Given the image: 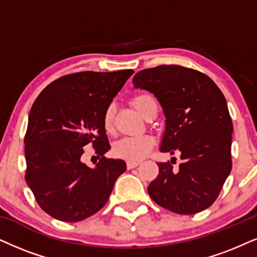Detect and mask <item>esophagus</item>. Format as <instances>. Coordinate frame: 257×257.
Instances as JSON below:
<instances>
[{
	"instance_id": "esophagus-1",
	"label": "esophagus",
	"mask_w": 257,
	"mask_h": 257,
	"mask_svg": "<svg viewBox=\"0 0 257 257\" xmlns=\"http://www.w3.org/2000/svg\"><path fill=\"white\" fill-rule=\"evenodd\" d=\"M139 165H140V162H134V161H128V162H126V167H128V170H132V168L138 167Z\"/></svg>"
}]
</instances>
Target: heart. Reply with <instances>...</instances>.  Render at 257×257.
I'll use <instances>...</instances> for the list:
<instances>
[{
	"label": "heart",
	"mask_w": 257,
	"mask_h": 257,
	"mask_svg": "<svg viewBox=\"0 0 257 257\" xmlns=\"http://www.w3.org/2000/svg\"><path fill=\"white\" fill-rule=\"evenodd\" d=\"M152 103L155 102L154 96L151 93L144 92L139 93L133 97L132 104L138 110L142 116L145 115L146 110ZM112 119H113V106L108 105L103 113V128L106 133L112 131ZM154 146V140L149 135H138V136H126V138L119 139L113 144L112 152L116 157L126 161L139 162L142 159L147 157L149 152Z\"/></svg>",
	"instance_id": "obj_1"
}]
</instances>
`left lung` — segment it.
Instances as JSON below:
<instances>
[{"mask_svg": "<svg viewBox=\"0 0 257 257\" xmlns=\"http://www.w3.org/2000/svg\"><path fill=\"white\" fill-rule=\"evenodd\" d=\"M135 87L148 90L161 103L166 131L160 151L180 153L174 168L159 162V174L148 193L158 205L193 215L212 205L232 167V121L225 97L215 82L180 65L139 71Z\"/></svg>", "mask_w": 257, "mask_h": 257, "instance_id": "8db88e82", "label": "left lung"}]
</instances>
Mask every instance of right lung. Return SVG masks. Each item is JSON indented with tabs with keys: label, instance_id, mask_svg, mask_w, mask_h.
<instances>
[{
	"label": "right lung",
	"instance_id": "right-lung-1",
	"mask_svg": "<svg viewBox=\"0 0 257 257\" xmlns=\"http://www.w3.org/2000/svg\"><path fill=\"white\" fill-rule=\"evenodd\" d=\"M133 70L71 73L52 82L32 105L25 135V179L45 212L63 222L95 215L126 170L106 159L110 149L103 113ZM91 145L101 157L96 168L81 162Z\"/></svg>",
	"mask_w": 257,
	"mask_h": 257
}]
</instances>
